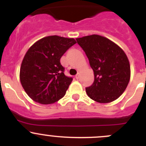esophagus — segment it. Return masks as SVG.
Segmentation results:
<instances>
[{
    "mask_svg": "<svg viewBox=\"0 0 146 146\" xmlns=\"http://www.w3.org/2000/svg\"><path fill=\"white\" fill-rule=\"evenodd\" d=\"M79 77H80V74H79V73H78V74L76 76V78L77 79V80H78Z\"/></svg>",
    "mask_w": 146,
    "mask_h": 146,
    "instance_id": "1",
    "label": "esophagus"
}]
</instances>
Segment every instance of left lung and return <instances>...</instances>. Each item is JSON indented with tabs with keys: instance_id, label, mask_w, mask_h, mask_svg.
Listing matches in <instances>:
<instances>
[{
	"instance_id": "left-lung-1",
	"label": "left lung",
	"mask_w": 146,
	"mask_h": 146,
	"mask_svg": "<svg viewBox=\"0 0 146 146\" xmlns=\"http://www.w3.org/2000/svg\"><path fill=\"white\" fill-rule=\"evenodd\" d=\"M89 60L95 76L85 88L88 96L100 103L115 100L126 90L130 80L129 59L124 51L111 40L98 35L76 39Z\"/></svg>"
}]
</instances>
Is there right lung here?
Instances as JSON below:
<instances>
[{"instance_id":"add662e5","label":"right lung","mask_w":146,"mask_h":146,"mask_svg":"<svg viewBox=\"0 0 146 146\" xmlns=\"http://www.w3.org/2000/svg\"><path fill=\"white\" fill-rule=\"evenodd\" d=\"M76 43L73 38L54 35L39 39L28 49L20 67V78L31 99L48 104L66 95L73 78L65 76L60 59Z\"/></svg>"}]
</instances>
